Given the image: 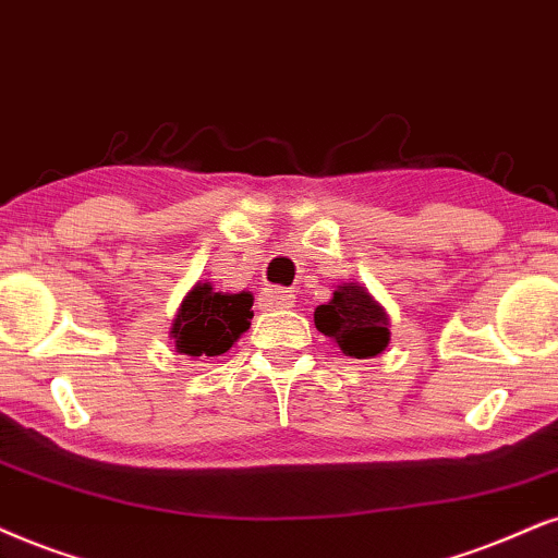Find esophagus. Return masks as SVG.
I'll list each match as a JSON object with an SVG mask.
<instances>
[{
    "label": "esophagus",
    "mask_w": 558,
    "mask_h": 558,
    "mask_svg": "<svg viewBox=\"0 0 558 558\" xmlns=\"http://www.w3.org/2000/svg\"><path fill=\"white\" fill-rule=\"evenodd\" d=\"M263 306L265 308H288L293 306V295L291 291H283V288H265L263 293Z\"/></svg>",
    "instance_id": "obj_1"
}]
</instances>
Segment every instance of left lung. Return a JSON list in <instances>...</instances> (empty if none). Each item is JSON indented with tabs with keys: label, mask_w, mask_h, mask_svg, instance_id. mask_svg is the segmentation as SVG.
Here are the masks:
<instances>
[{
	"label": "left lung",
	"mask_w": 558,
	"mask_h": 558,
	"mask_svg": "<svg viewBox=\"0 0 558 558\" xmlns=\"http://www.w3.org/2000/svg\"><path fill=\"white\" fill-rule=\"evenodd\" d=\"M314 324L322 335L337 342L344 355L376 357L389 344V314L361 283L337 286L329 303L314 312Z\"/></svg>",
	"instance_id": "obj_1"
}]
</instances>
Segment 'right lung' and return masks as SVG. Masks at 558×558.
I'll list each match as a JSON object with an SVG mask.
<instances>
[{"label": "right lung", "instance_id": "right-lung-1", "mask_svg": "<svg viewBox=\"0 0 558 558\" xmlns=\"http://www.w3.org/2000/svg\"><path fill=\"white\" fill-rule=\"evenodd\" d=\"M252 293H216L210 283H197L174 316L169 337L180 355H223L250 329Z\"/></svg>", "mask_w": 558, "mask_h": 558}]
</instances>
